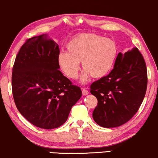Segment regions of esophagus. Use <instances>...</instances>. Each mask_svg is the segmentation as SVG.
<instances>
[{
	"label": "esophagus",
	"mask_w": 158,
	"mask_h": 158,
	"mask_svg": "<svg viewBox=\"0 0 158 158\" xmlns=\"http://www.w3.org/2000/svg\"><path fill=\"white\" fill-rule=\"evenodd\" d=\"M82 89V93H83V95H88V94H89V91H88L87 89H86L82 88V89Z\"/></svg>",
	"instance_id": "34e87169"
}]
</instances>
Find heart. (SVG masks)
I'll use <instances>...</instances> for the list:
<instances>
[{
  "label": "heart",
  "mask_w": 158,
  "mask_h": 158,
  "mask_svg": "<svg viewBox=\"0 0 158 158\" xmlns=\"http://www.w3.org/2000/svg\"><path fill=\"white\" fill-rule=\"evenodd\" d=\"M67 51L58 55V64L71 79L78 76L81 63L84 71L81 82L86 83L89 76L102 78L113 69L118 56V47L111 39L95 34H81L66 45Z\"/></svg>",
  "instance_id": "obj_1"
}]
</instances>
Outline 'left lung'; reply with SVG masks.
<instances>
[{
    "label": "left lung",
    "mask_w": 158,
    "mask_h": 158,
    "mask_svg": "<svg viewBox=\"0 0 158 158\" xmlns=\"http://www.w3.org/2000/svg\"><path fill=\"white\" fill-rule=\"evenodd\" d=\"M148 77L144 58L136 48L118 53L108 75L95 81L90 93L96 97L94 121L103 127L121 126L131 118L146 95Z\"/></svg>",
    "instance_id": "1"
}]
</instances>
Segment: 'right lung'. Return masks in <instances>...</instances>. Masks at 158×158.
Segmentation results:
<instances>
[{"label": "right lung", "mask_w": 158, "mask_h": 158, "mask_svg": "<svg viewBox=\"0 0 158 158\" xmlns=\"http://www.w3.org/2000/svg\"><path fill=\"white\" fill-rule=\"evenodd\" d=\"M59 45L46 34L28 39L12 68L14 102L21 114L35 126L54 129L68 118L82 95L59 70Z\"/></svg>", "instance_id": "obj_1"}]
</instances>
